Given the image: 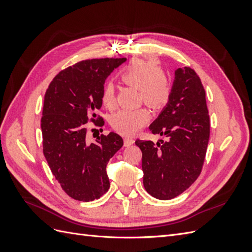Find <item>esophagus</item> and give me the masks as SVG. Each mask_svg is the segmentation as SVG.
I'll use <instances>...</instances> for the list:
<instances>
[{"label":"esophagus","instance_id":"esophagus-1","mask_svg":"<svg viewBox=\"0 0 252 252\" xmlns=\"http://www.w3.org/2000/svg\"><path fill=\"white\" fill-rule=\"evenodd\" d=\"M134 143V140L131 139V138H124V145L126 147L130 146V145H132Z\"/></svg>","mask_w":252,"mask_h":252}]
</instances>
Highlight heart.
<instances>
[{"mask_svg": "<svg viewBox=\"0 0 252 252\" xmlns=\"http://www.w3.org/2000/svg\"><path fill=\"white\" fill-rule=\"evenodd\" d=\"M121 80L129 86L138 88L141 100L152 108L161 107L168 101L170 94L168 78L161 68L152 62L133 60L122 70ZM101 101L108 109L116 106V90L111 83H106L103 86ZM148 121L147 109H122L113 114L110 123L118 132L131 135L138 132Z\"/></svg>", "mask_w": 252, "mask_h": 252, "instance_id": "b5f03b06", "label": "heart"}]
</instances>
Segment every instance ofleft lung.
Segmentation results:
<instances>
[{
  "mask_svg": "<svg viewBox=\"0 0 252 252\" xmlns=\"http://www.w3.org/2000/svg\"><path fill=\"white\" fill-rule=\"evenodd\" d=\"M168 141L136 140L142 150L143 184L158 200H171L199 178L207 150L210 122L205 90L190 67L178 68L166 104L149 126Z\"/></svg>",
  "mask_w": 252,
  "mask_h": 252,
  "instance_id": "obj_1",
  "label": "left lung"
}]
</instances>
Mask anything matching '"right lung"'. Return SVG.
<instances>
[{
	"instance_id": "right-lung-1",
	"label": "right lung",
	"mask_w": 252,
	"mask_h": 252,
	"mask_svg": "<svg viewBox=\"0 0 252 252\" xmlns=\"http://www.w3.org/2000/svg\"><path fill=\"white\" fill-rule=\"evenodd\" d=\"M124 62L126 58L82 61L59 72L45 94L43 152L56 180L74 200L100 199L109 189L106 166L123 146V139L110 132L88 143L86 124L103 121L95 114L102 107V88Z\"/></svg>"
}]
</instances>
